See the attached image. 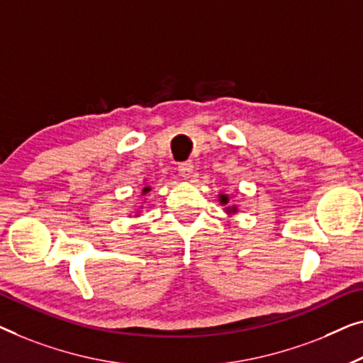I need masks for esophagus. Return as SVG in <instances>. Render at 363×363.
<instances>
[{"instance_id":"obj_1","label":"esophagus","mask_w":363,"mask_h":363,"mask_svg":"<svg viewBox=\"0 0 363 363\" xmlns=\"http://www.w3.org/2000/svg\"><path fill=\"white\" fill-rule=\"evenodd\" d=\"M192 169H194L192 161H184L179 166H177V171H179V174L184 177V179H189V177H191Z\"/></svg>"}]
</instances>
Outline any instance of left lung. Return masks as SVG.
Wrapping results in <instances>:
<instances>
[{
    "instance_id": "8db88e82",
    "label": "left lung",
    "mask_w": 363,
    "mask_h": 363,
    "mask_svg": "<svg viewBox=\"0 0 363 363\" xmlns=\"http://www.w3.org/2000/svg\"><path fill=\"white\" fill-rule=\"evenodd\" d=\"M220 201L222 203H227V196H220Z\"/></svg>"
}]
</instances>
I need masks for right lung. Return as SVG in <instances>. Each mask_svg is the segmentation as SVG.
<instances>
[{
  "instance_id": "1",
  "label": "right lung",
  "mask_w": 363,
  "mask_h": 363,
  "mask_svg": "<svg viewBox=\"0 0 363 363\" xmlns=\"http://www.w3.org/2000/svg\"><path fill=\"white\" fill-rule=\"evenodd\" d=\"M147 191H150V187H145V189H143V192H147Z\"/></svg>"
}]
</instances>
